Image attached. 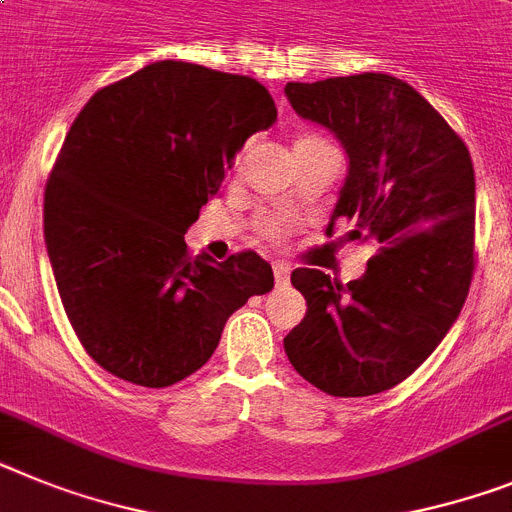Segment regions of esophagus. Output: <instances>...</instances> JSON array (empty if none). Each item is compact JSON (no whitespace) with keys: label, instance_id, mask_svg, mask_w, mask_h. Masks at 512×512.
Segmentation results:
<instances>
[{"label":"esophagus","instance_id":"1","mask_svg":"<svg viewBox=\"0 0 512 512\" xmlns=\"http://www.w3.org/2000/svg\"><path fill=\"white\" fill-rule=\"evenodd\" d=\"M274 279H277V287L290 285V264H285V261H274Z\"/></svg>","mask_w":512,"mask_h":512}]
</instances>
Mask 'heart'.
I'll use <instances>...</instances> for the list:
<instances>
[{"instance_id":"b5f03b06","label":"heart","mask_w":512,"mask_h":512,"mask_svg":"<svg viewBox=\"0 0 512 512\" xmlns=\"http://www.w3.org/2000/svg\"><path fill=\"white\" fill-rule=\"evenodd\" d=\"M316 144H329V142H326L323 137H316V134H308V137L300 139L298 147H316ZM259 227L266 238H279V235L287 230V222L282 220V217H264V220L259 222Z\"/></svg>"}]
</instances>
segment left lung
Masks as SVG:
<instances>
[{
    "label": "left lung",
    "mask_w": 512,
    "mask_h": 512,
    "mask_svg": "<svg viewBox=\"0 0 512 512\" xmlns=\"http://www.w3.org/2000/svg\"><path fill=\"white\" fill-rule=\"evenodd\" d=\"M295 113L326 126L349 157L331 222L378 253L342 285L295 269L308 313L285 336L292 368L329 396L406 381L451 331L474 277V165L464 139L412 85L365 72L287 82Z\"/></svg>",
    "instance_id": "1"
}]
</instances>
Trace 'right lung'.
<instances>
[{
	"instance_id": "obj_1",
	"label": "right lung",
	"mask_w": 512,
	"mask_h": 512,
	"mask_svg": "<svg viewBox=\"0 0 512 512\" xmlns=\"http://www.w3.org/2000/svg\"><path fill=\"white\" fill-rule=\"evenodd\" d=\"M277 121L261 82L155 61L87 100L43 199L56 287L85 352L134 386L165 388L214 355L227 318L274 287L240 251L191 259L186 230L235 152Z\"/></svg>"
}]
</instances>
